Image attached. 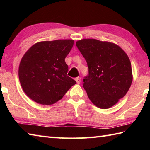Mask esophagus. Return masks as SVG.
Listing matches in <instances>:
<instances>
[{"label": "esophagus", "mask_w": 150, "mask_h": 150, "mask_svg": "<svg viewBox=\"0 0 150 150\" xmlns=\"http://www.w3.org/2000/svg\"><path fill=\"white\" fill-rule=\"evenodd\" d=\"M75 81L77 82V84H80L81 83V78L80 77H77V78H75Z\"/></svg>", "instance_id": "1"}]
</instances>
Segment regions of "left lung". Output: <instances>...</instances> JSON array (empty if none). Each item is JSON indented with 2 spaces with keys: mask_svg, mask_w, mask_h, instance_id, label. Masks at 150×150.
I'll return each instance as SVG.
<instances>
[{
  "mask_svg": "<svg viewBox=\"0 0 150 150\" xmlns=\"http://www.w3.org/2000/svg\"><path fill=\"white\" fill-rule=\"evenodd\" d=\"M89 74L83 87L91 103L101 109L114 106L131 86L133 75L127 54L117 44L93 39L77 41Z\"/></svg>",
  "mask_w": 150,
  "mask_h": 150,
  "instance_id": "obj_1",
  "label": "left lung"
}]
</instances>
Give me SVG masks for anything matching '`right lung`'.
I'll list each match as a JSON object with an SVG mask.
<instances>
[{
	"mask_svg": "<svg viewBox=\"0 0 150 150\" xmlns=\"http://www.w3.org/2000/svg\"><path fill=\"white\" fill-rule=\"evenodd\" d=\"M74 44L70 39L42 41L28 50L21 60L18 78L28 97L42 105L61 99L76 81L67 75L65 58Z\"/></svg>",
	"mask_w": 150,
	"mask_h": 150,
	"instance_id": "add662e5",
	"label": "right lung"
}]
</instances>
